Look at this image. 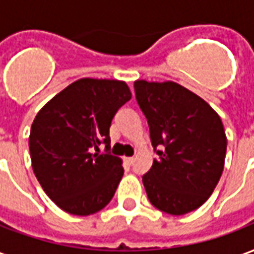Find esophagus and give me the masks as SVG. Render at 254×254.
Returning <instances> with one entry per match:
<instances>
[{"mask_svg":"<svg viewBox=\"0 0 254 254\" xmlns=\"http://www.w3.org/2000/svg\"><path fill=\"white\" fill-rule=\"evenodd\" d=\"M125 162H127V165H133V162H134V158H133V156H127V158H125Z\"/></svg>","mask_w":254,"mask_h":254,"instance_id":"34e87169","label":"esophagus"}]
</instances>
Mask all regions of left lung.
Returning a JSON list of instances; mask_svg holds the SVG:
<instances>
[{"label": "left lung", "instance_id": "obj_1", "mask_svg": "<svg viewBox=\"0 0 254 254\" xmlns=\"http://www.w3.org/2000/svg\"><path fill=\"white\" fill-rule=\"evenodd\" d=\"M156 152L143 176L149 201L170 215L201 207L223 173L227 138L220 117L191 91L173 81H134Z\"/></svg>", "mask_w": 254, "mask_h": 254}]
</instances>
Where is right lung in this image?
<instances>
[{"instance_id": "right-lung-1", "label": "right lung", "mask_w": 254, "mask_h": 254, "mask_svg": "<svg viewBox=\"0 0 254 254\" xmlns=\"http://www.w3.org/2000/svg\"><path fill=\"white\" fill-rule=\"evenodd\" d=\"M130 98L124 81L80 78L36 114L30 133L32 169L47 196L65 212L92 215L114 196L124 167L109 151V133L116 113ZM100 143L106 145L103 154Z\"/></svg>"}]
</instances>
